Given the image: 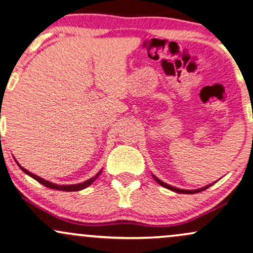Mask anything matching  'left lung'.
Segmentation results:
<instances>
[{"label":"left lung","instance_id":"8db88e82","mask_svg":"<svg viewBox=\"0 0 253 253\" xmlns=\"http://www.w3.org/2000/svg\"><path fill=\"white\" fill-rule=\"evenodd\" d=\"M153 178L156 179V181L158 182V184H160L161 186H164V187H166V188H169V190H172V191H174V192H176V193H185V194H191V193H198V192H202V191H204V190H206V188H208L209 186H206V187H203V188H199V190H180V188H175V187H173V186H169V185H167V184H165V182L164 181H161V180H159V179L157 178V176H154L153 175ZM210 186H211V185H210Z\"/></svg>","mask_w":253,"mask_h":253}]
</instances>
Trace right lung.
I'll list each match as a JSON object with an SVG mask.
<instances>
[{
	"label": "right lung",
	"mask_w": 253,
	"mask_h": 253,
	"mask_svg": "<svg viewBox=\"0 0 253 253\" xmlns=\"http://www.w3.org/2000/svg\"><path fill=\"white\" fill-rule=\"evenodd\" d=\"M19 166H20V165H19ZM20 169H22V171H23L24 173H27V174L32 176V178H34L36 181H39V182H40V184L44 185L45 187L53 188V190L65 191V192H71V191H80V190H84V188H86V187L89 186V185L92 184V182H93L94 180H95V179L97 178V176H99L100 173H101V171H100L99 173H97V174H96L95 176H94V178L88 179V180H86L84 182H81V184H77V185H56V184H53V182H49V181L44 180V179L40 178V176H38V175L33 174V173H30L29 171H27L26 169H23L22 166H20Z\"/></svg>",
	"instance_id": "add662e5"
}]
</instances>
